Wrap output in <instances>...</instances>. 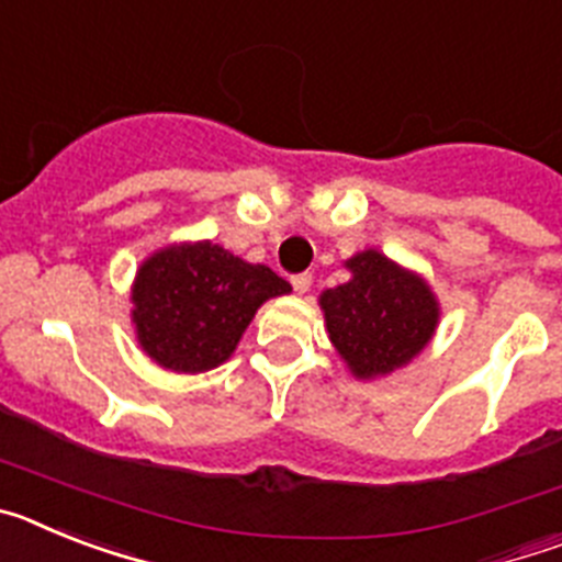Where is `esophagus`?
Instances as JSON below:
<instances>
[{
  "instance_id": "obj_1",
  "label": "esophagus",
  "mask_w": 562,
  "mask_h": 562,
  "mask_svg": "<svg viewBox=\"0 0 562 562\" xmlns=\"http://www.w3.org/2000/svg\"><path fill=\"white\" fill-rule=\"evenodd\" d=\"M312 286V276L310 272H297V276H292V290L297 292V295H304L306 290Z\"/></svg>"
}]
</instances>
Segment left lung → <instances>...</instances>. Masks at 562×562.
<instances>
[{"mask_svg":"<svg viewBox=\"0 0 562 562\" xmlns=\"http://www.w3.org/2000/svg\"><path fill=\"white\" fill-rule=\"evenodd\" d=\"M349 270V284L321 297L326 329L357 376L389 374L430 340L439 321L436 301L422 278L376 250L351 258Z\"/></svg>","mask_w":562,"mask_h":562,"instance_id":"8db88e82","label":"left lung"}]
</instances>
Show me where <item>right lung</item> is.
<instances>
[{
  "mask_svg": "<svg viewBox=\"0 0 562 562\" xmlns=\"http://www.w3.org/2000/svg\"><path fill=\"white\" fill-rule=\"evenodd\" d=\"M290 284L265 265L200 241L151 256L134 281V324L148 357L182 374L216 369L267 297Z\"/></svg>",
  "mask_w": 562,
  "mask_h": 562,
  "instance_id": "obj_1",
  "label": "right lung"
}]
</instances>
